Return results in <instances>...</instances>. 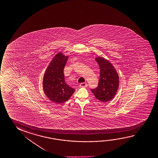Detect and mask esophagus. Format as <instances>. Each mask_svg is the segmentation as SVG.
<instances>
[{
	"label": "esophagus",
	"mask_w": 158,
	"mask_h": 158,
	"mask_svg": "<svg viewBox=\"0 0 158 158\" xmlns=\"http://www.w3.org/2000/svg\"><path fill=\"white\" fill-rule=\"evenodd\" d=\"M88 86V84L86 83H83L80 84V86L81 88H85Z\"/></svg>",
	"instance_id": "1"
}]
</instances>
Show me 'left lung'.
I'll use <instances>...</instances> for the list:
<instances>
[{
  "mask_svg": "<svg viewBox=\"0 0 158 158\" xmlns=\"http://www.w3.org/2000/svg\"><path fill=\"white\" fill-rule=\"evenodd\" d=\"M100 67V74L98 85L91 89L96 98L107 102L114 98L119 86V77L116 70L109 60L102 57L95 59Z\"/></svg>",
  "mask_w": 158,
  "mask_h": 158,
  "instance_id": "8db88e82",
  "label": "left lung"
}]
</instances>
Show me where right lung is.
<instances>
[{"label": "right lung", "mask_w": 158, "mask_h": 158, "mask_svg": "<svg viewBox=\"0 0 158 158\" xmlns=\"http://www.w3.org/2000/svg\"><path fill=\"white\" fill-rule=\"evenodd\" d=\"M68 57L61 53L56 55L47 68L43 78V88L47 97L54 103H64L75 89L65 82L64 68Z\"/></svg>", "instance_id": "right-lung-1"}]
</instances>
